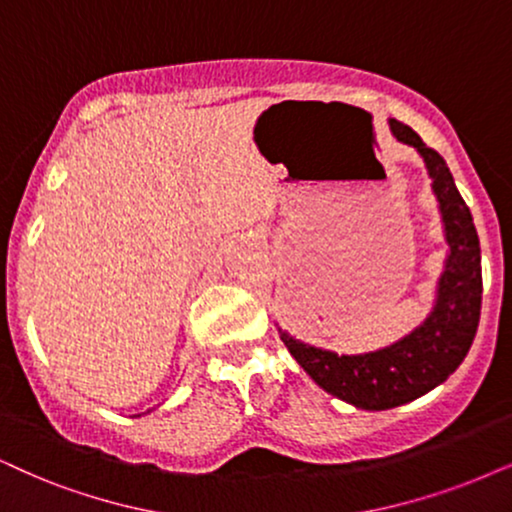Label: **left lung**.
<instances>
[{"mask_svg": "<svg viewBox=\"0 0 512 512\" xmlns=\"http://www.w3.org/2000/svg\"><path fill=\"white\" fill-rule=\"evenodd\" d=\"M387 122L392 137L416 148L423 158L449 248L430 314L392 345L361 354H338L309 345L276 323L281 340L304 373L321 390L364 411L394 409L442 385L463 364L482 309V252L470 208L442 155L425 146L409 125L392 118Z\"/></svg>", "mask_w": 512, "mask_h": 512, "instance_id": "1", "label": "left lung"}]
</instances>
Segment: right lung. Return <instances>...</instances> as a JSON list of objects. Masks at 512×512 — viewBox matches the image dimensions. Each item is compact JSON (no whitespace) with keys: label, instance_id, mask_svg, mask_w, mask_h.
Here are the masks:
<instances>
[{"label":"right lung","instance_id":"right-lung-1","mask_svg":"<svg viewBox=\"0 0 512 512\" xmlns=\"http://www.w3.org/2000/svg\"><path fill=\"white\" fill-rule=\"evenodd\" d=\"M148 413H151V411H148ZM137 416H144V413H137Z\"/></svg>","mask_w":512,"mask_h":512}]
</instances>
